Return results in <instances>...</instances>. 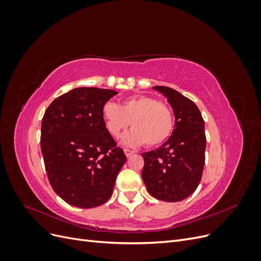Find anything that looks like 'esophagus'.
<instances>
[{
  "label": "esophagus",
  "mask_w": 261,
  "mask_h": 261,
  "mask_svg": "<svg viewBox=\"0 0 261 261\" xmlns=\"http://www.w3.org/2000/svg\"><path fill=\"white\" fill-rule=\"evenodd\" d=\"M124 152H125V154H126V156H130L133 153H134V151L133 150H129V149H124Z\"/></svg>",
  "instance_id": "obj_1"
}]
</instances>
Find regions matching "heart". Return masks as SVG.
Masks as SVG:
<instances>
[{"label":"heart","mask_w":261,"mask_h":261,"mask_svg":"<svg viewBox=\"0 0 261 261\" xmlns=\"http://www.w3.org/2000/svg\"><path fill=\"white\" fill-rule=\"evenodd\" d=\"M102 115L113 137L120 136L132 124L133 129L122 138V143L127 146L161 145L169 138L174 125L170 108L146 96L130 97L122 106L108 101L102 108Z\"/></svg>","instance_id":"heart-1"}]
</instances>
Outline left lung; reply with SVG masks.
Here are the masks:
<instances>
[{"instance_id":"1","label":"left lung","mask_w":261,"mask_h":261,"mask_svg":"<svg viewBox=\"0 0 261 261\" xmlns=\"http://www.w3.org/2000/svg\"><path fill=\"white\" fill-rule=\"evenodd\" d=\"M152 88L168 99L175 116L172 135L156 150L144 152L141 176L154 198L176 202L198 187L204 165L206 135L199 109L192 100L165 86Z\"/></svg>"}]
</instances>
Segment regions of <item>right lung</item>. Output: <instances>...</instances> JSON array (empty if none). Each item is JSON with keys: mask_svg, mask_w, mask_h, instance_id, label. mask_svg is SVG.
I'll return each instance as SVG.
<instances>
[{"mask_svg": "<svg viewBox=\"0 0 261 261\" xmlns=\"http://www.w3.org/2000/svg\"><path fill=\"white\" fill-rule=\"evenodd\" d=\"M115 90L81 87L62 94L46 109L41 152L53 191L78 208L107 202L126 161L106 128L102 108Z\"/></svg>", "mask_w": 261, "mask_h": 261, "instance_id": "add662e5", "label": "right lung"}]
</instances>
